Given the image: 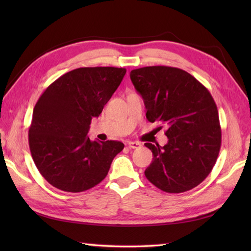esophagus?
<instances>
[{"label": "esophagus", "mask_w": 251, "mask_h": 251, "mask_svg": "<svg viewBox=\"0 0 251 251\" xmlns=\"http://www.w3.org/2000/svg\"><path fill=\"white\" fill-rule=\"evenodd\" d=\"M127 146H128V148L130 149H138L141 147V143L137 141H128L127 142Z\"/></svg>", "instance_id": "obj_1"}]
</instances>
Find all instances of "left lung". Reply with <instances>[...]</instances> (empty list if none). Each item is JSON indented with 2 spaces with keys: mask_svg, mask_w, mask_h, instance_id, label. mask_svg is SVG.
<instances>
[{
  "mask_svg": "<svg viewBox=\"0 0 251 251\" xmlns=\"http://www.w3.org/2000/svg\"><path fill=\"white\" fill-rule=\"evenodd\" d=\"M130 79L145 102L148 121L167 127L164 147L145 143L153 153L147 179L167 193L195 188L214 168L221 147L214 98L194 76L178 68L136 69Z\"/></svg>",
  "mask_w": 251,
  "mask_h": 251,
  "instance_id": "left-lung-1",
  "label": "left lung"
}]
</instances>
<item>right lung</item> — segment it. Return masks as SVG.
Masks as SVG:
<instances>
[{"label":"right lung","mask_w":251,"mask_h":251,"mask_svg":"<svg viewBox=\"0 0 251 251\" xmlns=\"http://www.w3.org/2000/svg\"><path fill=\"white\" fill-rule=\"evenodd\" d=\"M126 73L124 68H78L51 83L33 109L29 147L36 168L61 191L94 188L109 173L124 149L120 141H96L87 136Z\"/></svg>","instance_id":"right-lung-1"}]
</instances>
